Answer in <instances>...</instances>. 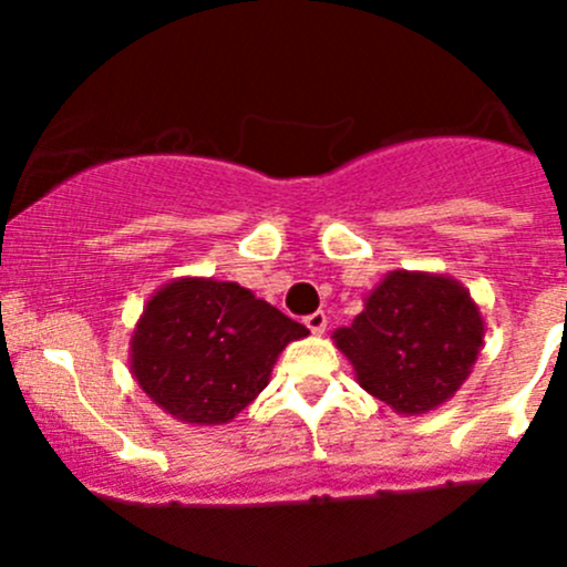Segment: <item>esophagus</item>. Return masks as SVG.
<instances>
[{"mask_svg":"<svg viewBox=\"0 0 567 567\" xmlns=\"http://www.w3.org/2000/svg\"><path fill=\"white\" fill-rule=\"evenodd\" d=\"M305 326L312 331V334H323V331H326V316H323V312H312V316L305 318Z\"/></svg>","mask_w":567,"mask_h":567,"instance_id":"34e87169","label":"esophagus"}]
</instances>
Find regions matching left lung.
<instances>
[{"instance_id":"8db88e82","label":"left lung","mask_w":567,"mask_h":567,"mask_svg":"<svg viewBox=\"0 0 567 567\" xmlns=\"http://www.w3.org/2000/svg\"><path fill=\"white\" fill-rule=\"evenodd\" d=\"M483 337V312L458 279L400 268L364 296V310L331 340L364 392L414 416L461 390Z\"/></svg>"}]
</instances>
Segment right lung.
I'll use <instances>...</instances> for the list:
<instances>
[{"label":"right lung","instance_id":"1","mask_svg":"<svg viewBox=\"0 0 567 567\" xmlns=\"http://www.w3.org/2000/svg\"><path fill=\"white\" fill-rule=\"evenodd\" d=\"M307 334L241 285L177 277L136 320L131 375L177 422L225 425L266 390L285 346Z\"/></svg>","mask_w":567,"mask_h":567}]
</instances>
